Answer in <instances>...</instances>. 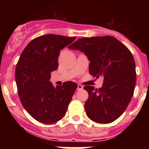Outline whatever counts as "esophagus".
I'll return each instance as SVG.
<instances>
[{"label":"esophagus","instance_id":"34e87169","mask_svg":"<svg viewBox=\"0 0 149 149\" xmlns=\"http://www.w3.org/2000/svg\"><path fill=\"white\" fill-rule=\"evenodd\" d=\"M77 89H78V90H81V89H83V86L80 85V84H79V85H78Z\"/></svg>","mask_w":149,"mask_h":149}]
</instances>
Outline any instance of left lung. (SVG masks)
<instances>
[{"label":"left lung","mask_w":149,"mask_h":149,"mask_svg":"<svg viewBox=\"0 0 149 149\" xmlns=\"http://www.w3.org/2000/svg\"><path fill=\"white\" fill-rule=\"evenodd\" d=\"M86 54L89 73L104 79L100 88L85 86L88 98L84 104L91 120L107 124L118 119L130 103L136 82V63L128 48L111 36L84 37L68 47Z\"/></svg>","instance_id":"left-lung-1"}]
</instances>
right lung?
Here are the masks:
<instances>
[{"label": "right lung", "instance_id": "right-lung-1", "mask_svg": "<svg viewBox=\"0 0 149 149\" xmlns=\"http://www.w3.org/2000/svg\"><path fill=\"white\" fill-rule=\"evenodd\" d=\"M76 37L45 34L31 40L16 64L15 78L21 102L36 120L44 124L56 123L65 115L77 88L74 82L55 87L51 73L58 68L62 49Z\"/></svg>", "mask_w": 149, "mask_h": 149}]
</instances>
